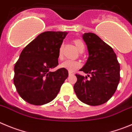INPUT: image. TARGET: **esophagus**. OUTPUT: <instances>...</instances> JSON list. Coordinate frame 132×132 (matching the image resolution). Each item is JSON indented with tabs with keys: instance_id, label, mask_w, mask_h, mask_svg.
Returning <instances> with one entry per match:
<instances>
[{
	"instance_id": "1",
	"label": "esophagus",
	"mask_w": 132,
	"mask_h": 132,
	"mask_svg": "<svg viewBox=\"0 0 132 132\" xmlns=\"http://www.w3.org/2000/svg\"><path fill=\"white\" fill-rule=\"evenodd\" d=\"M68 74H69V76H72V75H73V73H72V72H68Z\"/></svg>"
}]
</instances>
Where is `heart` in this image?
Listing matches in <instances>:
<instances>
[{
  "mask_svg": "<svg viewBox=\"0 0 132 132\" xmlns=\"http://www.w3.org/2000/svg\"><path fill=\"white\" fill-rule=\"evenodd\" d=\"M73 44H75L76 47H77V49H78L79 52H83L85 50V45L83 44V41L80 39H74L73 40ZM62 55V45H61V47L59 49V57L61 58ZM81 62H79V61H76V60H68L63 62L62 63H61L60 64V67L62 68H64L66 70H68L69 72H72L76 71L77 69H78L79 68L81 67Z\"/></svg>",
  "mask_w": 132,
  "mask_h": 132,
  "instance_id": "obj_1",
  "label": "heart"
}]
</instances>
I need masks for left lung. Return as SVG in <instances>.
Masks as SVG:
<instances>
[{
  "mask_svg": "<svg viewBox=\"0 0 132 132\" xmlns=\"http://www.w3.org/2000/svg\"><path fill=\"white\" fill-rule=\"evenodd\" d=\"M83 39L89 56L80 71L91 76L87 79V76L76 74L77 80L73 88L77 98L83 103L94 106L102 105L111 98L117 88L120 64L111 47L96 34L85 33Z\"/></svg>",
  "mask_w": 132,
  "mask_h": 132,
  "instance_id": "obj_1",
  "label": "left lung"
}]
</instances>
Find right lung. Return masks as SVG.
I'll return each instance as SVG.
<instances>
[{
  "label": "right lung",
  "instance_id": "obj_1",
  "mask_svg": "<svg viewBox=\"0 0 132 132\" xmlns=\"http://www.w3.org/2000/svg\"><path fill=\"white\" fill-rule=\"evenodd\" d=\"M67 32L41 33L21 51L14 66L13 83L25 102L42 105L51 102L68 76V70H49L59 64V51Z\"/></svg>",
  "mask_w": 132,
  "mask_h": 132
}]
</instances>
